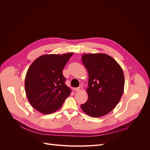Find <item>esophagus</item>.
I'll return each instance as SVG.
<instances>
[{"mask_svg": "<svg viewBox=\"0 0 150 150\" xmlns=\"http://www.w3.org/2000/svg\"><path fill=\"white\" fill-rule=\"evenodd\" d=\"M82 89H83V87H82V86H79L78 88H74V89H75L76 91H79L82 90Z\"/></svg>", "mask_w": 150, "mask_h": 150, "instance_id": "34e87169", "label": "esophagus"}]
</instances>
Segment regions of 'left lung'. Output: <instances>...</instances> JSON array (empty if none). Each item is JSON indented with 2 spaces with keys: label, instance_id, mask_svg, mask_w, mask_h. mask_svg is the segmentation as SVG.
I'll use <instances>...</instances> for the list:
<instances>
[{
  "label": "left lung",
  "instance_id": "left-lung-1",
  "mask_svg": "<svg viewBox=\"0 0 150 150\" xmlns=\"http://www.w3.org/2000/svg\"><path fill=\"white\" fill-rule=\"evenodd\" d=\"M82 61L89 74L88 101L81 105L88 115H107L119 103L124 91L125 76L114 59L105 54H84Z\"/></svg>",
  "mask_w": 150,
  "mask_h": 150
}]
</instances>
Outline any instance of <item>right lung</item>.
Segmentation results:
<instances>
[{"mask_svg":"<svg viewBox=\"0 0 150 150\" xmlns=\"http://www.w3.org/2000/svg\"><path fill=\"white\" fill-rule=\"evenodd\" d=\"M73 53L47 54L32 63L26 73L25 90L36 110L51 114L61 108L71 90L65 84L62 70Z\"/></svg>","mask_w":150,"mask_h":150,"instance_id":"add662e5","label":"right lung"}]
</instances>
